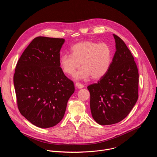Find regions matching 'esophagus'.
<instances>
[{"label": "esophagus", "instance_id": "1", "mask_svg": "<svg viewBox=\"0 0 157 157\" xmlns=\"http://www.w3.org/2000/svg\"><path fill=\"white\" fill-rule=\"evenodd\" d=\"M75 85H76V86L78 88H79V89H81V88L84 87V85H83L82 84L80 83V82H76Z\"/></svg>", "mask_w": 157, "mask_h": 157}]
</instances>
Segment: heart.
Segmentation results:
<instances>
[{"instance_id": "heart-1", "label": "heart", "mask_w": 157, "mask_h": 157, "mask_svg": "<svg viewBox=\"0 0 157 157\" xmlns=\"http://www.w3.org/2000/svg\"><path fill=\"white\" fill-rule=\"evenodd\" d=\"M70 53L59 57V66L68 75L74 76L81 66L82 68L77 73V79L91 76L97 79L108 72L113 61V51L105 43L85 41L78 43L70 48Z\"/></svg>"}]
</instances>
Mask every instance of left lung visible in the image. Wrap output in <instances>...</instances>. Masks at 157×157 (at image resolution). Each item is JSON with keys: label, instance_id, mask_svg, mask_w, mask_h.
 <instances>
[{"label": "left lung", "instance_id": "left-lung-1", "mask_svg": "<svg viewBox=\"0 0 157 157\" xmlns=\"http://www.w3.org/2000/svg\"><path fill=\"white\" fill-rule=\"evenodd\" d=\"M114 37L116 51L108 72L87 86L92 116L102 125L125 119L139 98V71L134 58L124 41L116 35Z\"/></svg>", "mask_w": 157, "mask_h": 157}]
</instances>
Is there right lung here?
Returning a JSON list of instances; mask_svg holds the SVG:
<instances>
[{
    "label": "right lung",
    "instance_id": "obj_1",
    "mask_svg": "<svg viewBox=\"0 0 157 157\" xmlns=\"http://www.w3.org/2000/svg\"><path fill=\"white\" fill-rule=\"evenodd\" d=\"M64 39L38 36L19 58L13 75L18 109L34 125L49 128L63 118L75 92L73 81L59 66Z\"/></svg>",
    "mask_w": 157,
    "mask_h": 157
}]
</instances>
